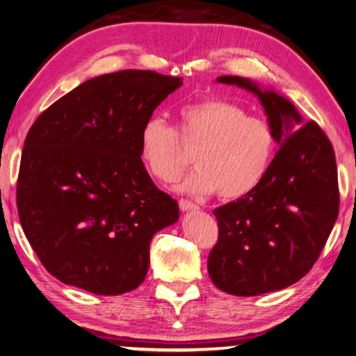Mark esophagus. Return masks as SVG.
I'll return each mask as SVG.
<instances>
[{
	"label": "esophagus",
	"instance_id": "esophagus-1",
	"mask_svg": "<svg viewBox=\"0 0 356 356\" xmlns=\"http://www.w3.org/2000/svg\"><path fill=\"white\" fill-rule=\"evenodd\" d=\"M179 208H180V211L188 212V211H196L198 209V206L188 200H179Z\"/></svg>",
	"mask_w": 356,
	"mask_h": 356
}]
</instances>
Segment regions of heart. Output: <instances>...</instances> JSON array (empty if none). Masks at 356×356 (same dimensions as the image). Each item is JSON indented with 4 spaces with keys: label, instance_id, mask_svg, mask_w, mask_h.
Wrapping results in <instances>:
<instances>
[{
    "label": "heart",
    "instance_id": "obj_1",
    "mask_svg": "<svg viewBox=\"0 0 356 356\" xmlns=\"http://www.w3.org/2000/svg\"><path fill=\"white\" fill-rule=\"evenodd\" d=\"M179 116L180 139L196 147L195 168L179 185L182 192H217L220 198L235 200L252 192L267 176L277 150V136L267 120L222 97L184 105ZM139 155L148 172L163 182L176 177L185 164L176 131L160 115L148 116L142 124Z\"/></svg>",
    "mask_w": 356,
    "mask_h": 356
}]
</instances>
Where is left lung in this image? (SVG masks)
<instances>
[{
    "label": "left lung",
    "mask_w": 356,
    "mask_h": 356,
    "mask_svg": "<svg viewBox=\"0 0 356 356\" xmlns=\"http://www.w3.org/2000/svg\"><path fill=\"white\" fill-rule=\"evenodd\" d=\"M216 81L256 95L280 150L252 192L214 209L219 240L208 272L227 294L273 293L309 273L336 224V156L320 126L304 125L294 104L273 88L232 75Z\"/></svg>",
    "instance_id": "1"
}]
</instances>
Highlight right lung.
I'll use <instances>...</instances> for the list:
<instances>
[{
	"label": "right lung",
	"mask_w": 356,
	"mask_h": 356,
	"mask_svg": "<svg viewBox=\"0 0 356 356\" xmlns=\"http://www.w3.org/2000/svg\"><path fill=\"white\" fill-rule=\"evenodd\" d=\"M182 78L123 70L79 84L26 134L17 209L36 256L62 283L99 296L136 289L150 241L179 220L139 155V132Z\"/></svg>",
	"instance_id": "1"
}]
</instances>
